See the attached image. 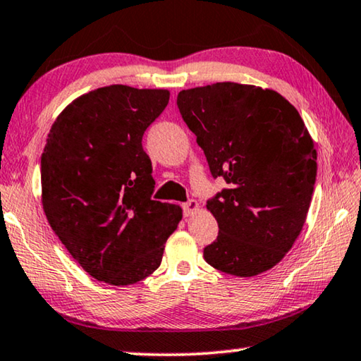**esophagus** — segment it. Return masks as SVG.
I'll use <instances>...</instances> for the list:
<instances>
[{
  "mask_svg": "<svg viewBox=\"0 0 361 361\" xmlns=\"http://www.w3.org/2000/svg\"><path fill=\"white\" fill-rule=\"evenodd\" d=\"M183 212H185L186 216H191L196 214V212H199V202L194 201V199H191V201H188L186 204H183Z\"/></svg>",
  "mask_w": 361,
  "mask_h": 361,
  "instance_id": "34e87169",
  "label": "esophagus"
}]
</instances>
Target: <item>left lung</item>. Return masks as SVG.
Here are the masks:
<instances>
[{
  "label": "left lung",
  "mask_w": 361,
  "mask_h": 361,
  "mask_svg": "<svg viewBox=\"0 0 361 361\" xmlns=\"http://www.w3.org/2000/svg\"><path fill=\"white\" fill-rule=\"evenodd\" d=\"M188 128L228 190L207 201L219 236L204 249L210 267L250 278L284 259L305 225L317 149L297 109L274 90L223 82L183 90Z\"/></svg>",
  "instance_id": "left-lung-1"
}]
</instances>
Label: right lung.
<instances>
[{
    "label": "right lung",
    "mask_w": 361,
    "mask_h": 361,
    "mask_svg": "<svg viewBox=\"0 0 361 361\" xmlns=\"http://www.w3.org/2000/svg\"><path fill=\"white\" fill-rule=\"evenodd\" d=\"M169 90L111 85L73 99L42 154V204L53 231L98 281L128 286L157 270L180 205L152 201L142 135Z\"/></svg>",
    "instance_id": "right-lung-1"
}]
</instances>
